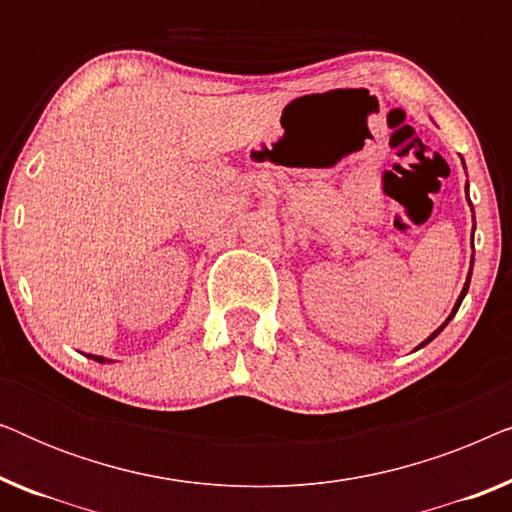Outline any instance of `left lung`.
Returning <instances> with one entry per match:
<instances>
[{"label":"left lung","mask_w":512,"mask_h":512,"mask_svg":"<svg viewBox=\"0 0 512 512\" xmlns=\"http://www.w3.org/2000/svg\"><path fill=\"white\" fill-rule=\"evenodd\" d=\"M466 193H468V188H466ZM468 205H471V200H468ZM471 275H473V258H471V270H468V277H466V284H464V289H461V293H459V298H457V303H454V307H452V312H450V317H447L445 321H443V324H440L438 328H436V331H433L431 335H429V338H426L424 342H422V345H419L417 349H422L424 345H429V342L433 340V338H436V335L440 333V331H443V328L447 326V324H450V321H452V317H454V314H457V310H459V305H461V300H464V296H466V291H468V284H471Z\"/></svg>","instance_id":"obj_1"}]
</instances>
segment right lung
<instances>
[{
    "label": "right lung",
    "mask_w": 512,
    "mask_h": 512,
    "mask_svg": "<svg viewBox=\"0 0 512 512\" xmlns=\"http://www.w3.org/2000/svg\"><path fill=\"white\" fill-rule=\"evenodd\" d=\"M88 359H93V361H97V363H104V361H109V359H104V356H95V354H86Z\"/></svg>",
    "instance_id": "right-lung-1"
}]
</instances>
